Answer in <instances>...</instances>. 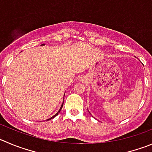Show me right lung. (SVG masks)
I'll list each match as a JSON object with an SVG mask.
<instances>
[{
	"instance_id": "1",
	"label": "right lung",
	"mask_w": 152,
	"mask_h": 152,
	"mask_svg": "<svg viewBox=\"0 0 152 152\" xmlns=\"http://www.w3.org/2000/svg\"><path fill=\"white\" fill-rule=\"evenodd\" d=\"M42 45H44V44H42ZM63 104H62L61 107H60V110H59V111H58V113H57V114H55V115H53V116H52V117H51V118H49V119H48V120H50V119H51V118H53V117H55V116H56V115H58V113H60V110H61L62 107H63Z\"/></svg>"
}]
</instances>
